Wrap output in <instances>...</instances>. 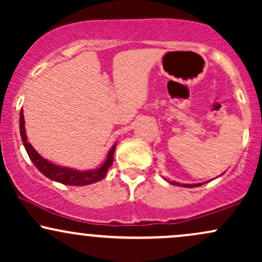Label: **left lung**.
<instances>
[{
  "label": "left lung",
  "instance_id": "8db88e82",
  "mask_svg": "<svg viewBox=\"0 0 262 262\" xmlns=\"http://www.w3.org/2000/svg\"><path fill=\"white\" fill-rule=\"evenodd\" d=\"M170 183H172V185H175V186H181V187H189V188H192V187H198V186L202 185V183H194V185H181V183L173 182V181H171Z\"/></svg>",
  "mask_w": 262,
  "mask_h": 262
}]
</instances>
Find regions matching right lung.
<instances>
[{"mask_svg":"<svg viewBox=\"0 0 262 262\" xmlns=\"http://www.w3.org/2000/svg\"><path fill=\"white\" fill-rule=\"evenodd\" d=\"M19 130H20V138H22L23 145L28 152L29 159H31L34 166L43 173L44 176H47L48 179L53 180V181L60 182L62 185H69V186H86L91 185L97 181L104 179L108 169L112 166L113 164V155H114V149H116L117 144L111 148L110 152H108L107 160L104 161V164L101 167L96 170H90V171H79L74 169H69V167H61L59 165L53 164V162L45 160L44 158H41L40 155L35 151V149L31 145V143H28L26 135V128H25V116H23V110H20L19 113Z\"/></svg>","mask_w":262,"mask_h":262,"instance_id":"right-lung-1","label":"right lung"}]
</instances>
